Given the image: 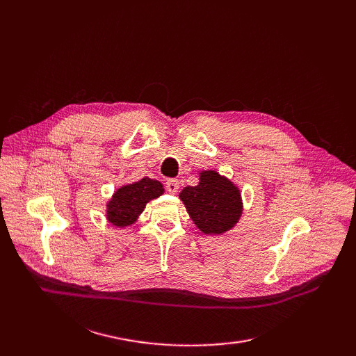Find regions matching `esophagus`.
Masks as SVG:
<instances>
[{
	"label": "esophagus",
	"mask_w": 356,
	"mask_h": 356,
	"mask_svg": "<svg viewBox=\"0 0 356 356\" xmlns=\"http://www.w3.org/2000/svg\"><path fill=\"white\" fill-rule=\"evenodd\" d=\"M178 188H179V182L177 179H168L166 181V190L169 193H172V195H175Z\"/></svg>",
	"instance_id": "esophagus-1"
}]
</instances>
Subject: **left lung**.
<instances>
[{
  "label": "left lung",
  "mask_w": 356,
  "mask_h": 356,
  "mask_svg": "<svg viewBox=\"0 0 356 356\" xmlns=\"http://www.w3.org/2000/svg\"><path fill=\"white\" fill-rule=\"evenodd\" d=\"M199 184L184 187L179 199L196 227L204 234H222L242 217L241 191L215 170H202Z\"/></svg>",
  "instance_id": "8db88e82"
}]
</instances>
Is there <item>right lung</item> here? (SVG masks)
<instances>
[{
    "mask_svg": "<svg viewBox=\"0 0 356 356\" xmlns=\"http://www.w3.org/2000/svg\"><path fill=\"white\" fill-rule=\"evenodd\" d=\"M163 191L160 181L148 177L117 188L106 203V220L115 227H127L138 220L145 204L163 195Z\"/></svg>",
    "mask_w": 356,
    "mask_h": 356,
    "instance_id": "obj_1",
    "label": "right lung"
}]
</instances>
